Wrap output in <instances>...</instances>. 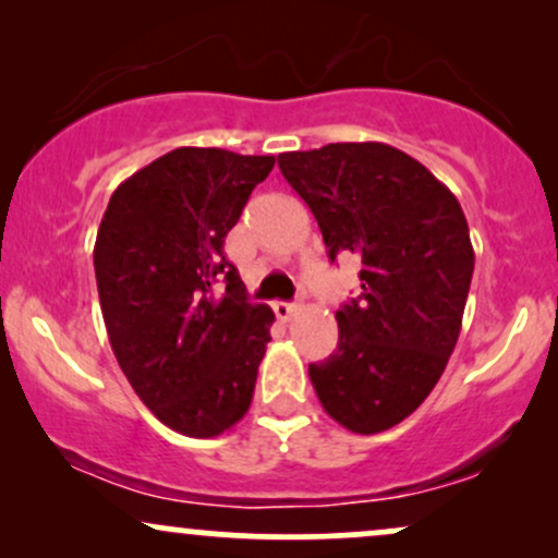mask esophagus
Returning a JSON list of instances; mask_svg holds the SVG:
<instances>
[{
  "label": "esophagus",
  "instance_id": "obj_1",
  "mask_svg": "<svg viewBox=\"0 0 558 558\" xmlns=\"http://www.w3.org/2000/svg\"><path fill=\"white\" fill-rule=\"evenodd\" d=\"M296 310H299V306L296 304H288V301H275V304H272L275 317L283 319V323H288V319L296 315Z\"/></svg>",
  "mask_w": 558,
  "mask_h": 558
}]
</instances>
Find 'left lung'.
Wrapping results in <instances>:
<instances>
[{
  "label": "left lung",
  "instance_id": "left-lung-1",
  "mask_svg": "<svg viewBox=\"0 0 558 558\" xmlns=\"http://www.w3.org/2000/svg\"><path fill=\"white\" fill-rule=\"evenodd\" d=\"M278 165L328 257L362 259V293L336 312L338 349L310 364L312 386L345 430H388L430 396L462 330L475 270L462 204L380 141L286 151Z\"/></svg>",
  "mask_w": 558,
  "mask_h": 558
}]
</instances>
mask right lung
<instances>
[{"label": "right lung", "instance_id": "right-lung-1", "mask_svg": "<svg viewBox=\"0 0 558 558\" xmlns=\"http://www.w3.org/2000/svg\"><path fill=\"white\" fill-rule=\"evenodd\" d=\"M275 157L181 146L114 189L94 243L107 336L151 414L189 438L230 430L252 407L275 323L248 304L222 243ZM215 282H226L217 298Z\"/></svg>", "mask_w": 558, "mask_h": 558}]
</instances>
